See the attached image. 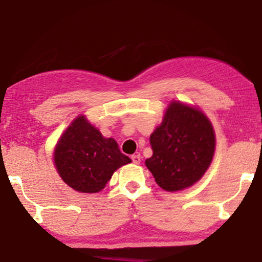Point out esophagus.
Masks as SVG:
<instances>
[{
    "label": "esophagus",
    "mask_w": 262,
    "mask_h": 262,
    "mask_svg": "<svg viewBox=\"0 0 262 262\" xmlns=\"http://www.w3.org/2000/svg\"><path fill=\"white\" fill-rule=\"evenodd\" d=\"M132 161L134 164H136V165H139V164L141 163V155H133L132 156Z\"/></svg>",
    "instance_id": "esophagus-1"
}]
</instances>
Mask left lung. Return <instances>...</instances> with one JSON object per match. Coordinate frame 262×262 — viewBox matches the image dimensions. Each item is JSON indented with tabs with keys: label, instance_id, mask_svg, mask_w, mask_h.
Masks as SVG:
<instances>
[{
	"label": "left lung",
	"instance_id": "left-lung-1",
	"mask_svg": "<svg viewBox=\"0 0 262 262\" xmlns=\"http://www.w3.org/2000/svg\"><path fill=\"white\" fill-rule=\"evenodd\" d=\"M152 156L145 161L159 187L167 192L188 188L212 162L216 136L207 115L179 100L167 105L163 121L150 135Z\"/></svg>",
	"mask_w": 262,
	"mask_h": 262
}]
</instances>
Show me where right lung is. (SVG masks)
I'll return each instance as SVG.
<instances>
[{
  "label": "right lung",
  "mask_w": 262,
  "mask_h": 262,
  "mask_svg": "<svg viewBox=\"0 0 262 262\" xmlns=\"http://www.w3.org/2000/svg\"><path fill=\"white\" fill-rule=\"evenodd\" d=\"M53 161L61 179L78 193H98L119 167L130 163L113 137H104L98 128L78 115L55 144Z\"/></svg>",
  "instance_id": "right-lung-1"
}]
</instances>
